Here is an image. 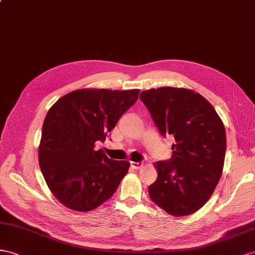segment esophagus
Listing matches in <instances>:
<instances>
[{
  "instance_id": "esophagus-1",
  "label": "esophagus",
  "mask_w": 255,
  "mask_h": 255,
  "mask_svg": "<svg viewBox=\"0 0 255 255\" xmlns=\"http://www.w3.org/2000/svg\"><path fill=\"white\" fill-rule=\"evenodd\" d=\"M130 166H131L132 169H140L142 167L141 162H134V161H130Z\"/></svg>"
}]
</instances>
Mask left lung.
<instances>
[{"mask_svg": "<svg viewBox=\"0 0 255 255\" xmlns=\"http://www.w3.org/2000/svg\"><path fill=\"white\" fill-rule=\"evenodd\" d=\"M140 99L159 133L175 140L172 157L156 162L158 177L148 186L149 197L174 217L194 213L210 198L223 170V123L211 104L190 89H149Z\"/></svg>", "mask_w": 255, "mask_h": 255, "instance_id": "obj_1", "label": "left lung"}]
</instances>
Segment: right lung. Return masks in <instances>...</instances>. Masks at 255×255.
<instances>
[{"label": "right lung", "mask_w": 255, "mask_h": 255, "mask_svg": "<svg viewBox=\"0 0 255 255\" xmlns=\"http://www.w3.org/2000/svg\"><path fill=\"white\" fill-rule=\"evenodd\" d=\"M139 89H81L60 98L42 128L38 159L51 193L72 210L90 211L112 197L129 169L110 159L96 142H104Z\"/></svg>", "instance_id": "add662e5"}]
</instances>
